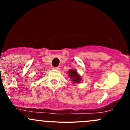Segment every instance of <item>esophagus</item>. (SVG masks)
I'll use <instances>...</instances> for the list:
<instances>
[{
	"instance_id": "34e87169",
	"label": "esophagus",
	"mask_w": 130,
	"mask_h": 130,
	"mask_svg": "<svg viewBox=\"0 0 130 130\" xmlns=\"http://www.w3.org/2000/svg\"><path fill=\"white\" fill-rule=\"evenodd\" d=\"M59 69H60V68H59L58 67H53V69H55V70H59Z\"/></svg>"
}]
</instances>
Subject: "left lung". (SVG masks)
I'll return each instance as SVG.
<instances>
[{"label": "left lung", "mask_w": 130, "mask_h": 130, "mask_svg": "<svg viewBox=\"0 0 130 130\" xmlns=\"http://www.w3.org/2000/svg\"><path fill=\"white\" fill-rule=\"evenodd\" d=\"M69 75L71 78L72 81L74 83H78L82 80L80 76L77 73V71L75 70H70V71L69 72Z\"/></svg>", "instance_id": "obj_1"}]
</instances>
